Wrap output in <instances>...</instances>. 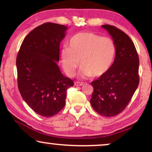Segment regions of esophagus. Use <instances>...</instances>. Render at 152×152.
<instances>
[{
	"mask_svg": "<svg viewBox=\"0 0 152 152\" xmlns=\"http://www.w3.org/2000/svg\"><path fill=\"white\" fill-rule=\"evenodd\" d=\"M74 85L76 86H83V82H78V81H76L74 83Z\"/></svg>",
	"mask_w": 152,
	"mask_h": 152,
	"instance_id": "obj_1",
	"label": "esophagus"
}]
</instances>
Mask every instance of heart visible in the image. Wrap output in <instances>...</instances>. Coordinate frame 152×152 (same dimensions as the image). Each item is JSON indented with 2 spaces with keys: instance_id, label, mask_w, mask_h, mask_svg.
Masks as SVG:
<instances>
[{
  "instance_id": "obj_1",
  "label": "heart",
  "mask_w": 152,
  "mask_h": 152,
  "mask_svg": "<svg viewBox=\"0 0 152 152\" xmlns=\"http://www.w3.org/2000/svg\"><path fill=\"white\" fill-rule=\"evenodd\" d=\"M116 54L112 39L92 32H83L71 38L69 48L61 50L63 68L69 76H73L80 64L83 77H99L109 69Z\"/></svg>"
}]
</instances>
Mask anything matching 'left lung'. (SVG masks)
I'll list each match as a JSON object with an SVG mask.
<instances>
[{"mask_svg": "<svg viewBox=\"0 0 152 152\" xmlns=\"http://www.w3.org/2000/svg\"><path fill=\"white\" fill-rule=\"evenodd\" d=\"M112 37L116 56L109 69L91 82L90 102L102 116H114L122 112L133 96L139 83V59L134 43L124 31L114 26L102 25Z\"/></svg>", "mask_w": 152, "mask_h": 152, "instance_id": "8db88e82", "label": "left lung"}]
</instances>
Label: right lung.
<instances>
[{
	"instance_id": "1",
	"label": "right lung",
	"mask_w": 152,
	"mask_h": 152,
	"mask_svg": "<svg viewBox=\"0 0 152 152\" xmlns=\"http://www.w3.org/2000/svg\"><path fill=\"white\" fill-rule=\"evenodd\" d=\"M66 30V26L53 23L38 26L24 38L16 58L20 95L35 112L45 117L64 107L67 89L74 86L57 65Z\"/></svg>"
}]
</instances>
